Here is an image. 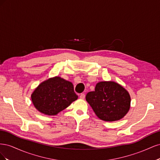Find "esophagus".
Listing matches in <instances>:
<instances>
[{"mask_svg":"<svg viewBox=\"0 0 160 160\" xmlns=\"http://www.w3.org/2000/svg\"><path fill=\"white\" fill-rule=\"evenodd\" d=\"M79 98H80V99H84L85 98V95L84 93H81V94H80V95H79Z\"/></svg>","mask_w":160,"mask_h":160,"instance_id":"obj_1","label":"esophagus"}]
</instances>
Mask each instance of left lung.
I'll return each mask as SVG.
<instances>
[{"label": "left lung", "mask_w": 160, "mask_h": 160, "mask_svg": "<svg viewBox=\"0 0 160 160\" xmlns=\"http://www.w3.org/2000/svg\"><path fill=\"white\" fill-rule=\"evenodd\" d=\"M86 101L98 117L105 122L123 118L130 108L131 98L122 86L113 81L99 82L94 91L86 95Z\"/></svg>", "instance_id": "1"}]
</instances>
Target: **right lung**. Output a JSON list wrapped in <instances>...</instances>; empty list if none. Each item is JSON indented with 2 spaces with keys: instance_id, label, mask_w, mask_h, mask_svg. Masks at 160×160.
Segmentation results:
<instances>
[{
  "instance_id": "obj_1",
  "label": "right lung",
  "mask_w": 160,
  "mask_h": 160,
  "mask_svg": "<svg viewBox=\"0 0 160 160\" xmlns=\"http://www.w3.org/2000/svg\"><path fill=\"white\" fill-rule=\"evenodd\" d=\"M77 98L72 83L59 77L42 82L31 95L36 109L48 115H57Z\"/></svg>"
}]
</instances>
